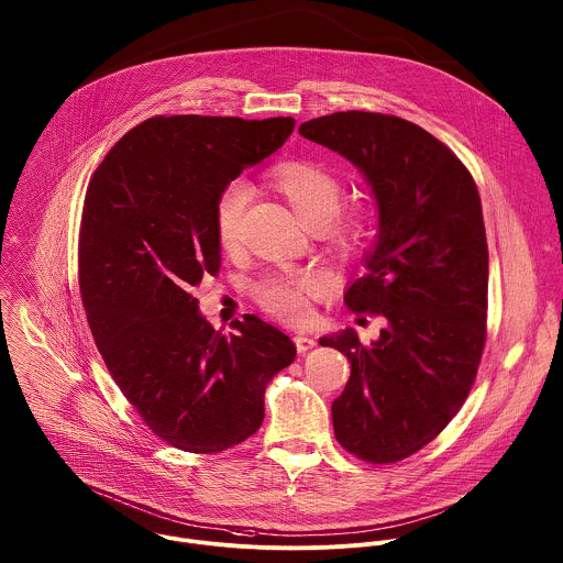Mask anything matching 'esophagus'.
Listing matches in <instances>:
<instances>
[{
  "instance_id": "esophagus-1",
  "label": "esophagus",
  "mask_w": 563,
  "mask_h": 563,
  "mask_svg": "<svg viewBox=\"0 0 563 563\" xmlns=\"http://www.w3.org/2000/svg\"><path fill=\"white\" fill-rule=\"evenodd\" d=\"M294 344H296L298 353H307V351H311V349L316 346V340H313V338H307V335H296V338H294Z\"/></svg>"
}]
</instances>
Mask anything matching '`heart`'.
<instances>
[{
  "label": "heart",
  "mask_w": 563,
  "mask_h": 563,
  "mask_svg": "<svg viewBox=\"0 0 563 563\" xmlns=\"http://www.w3.org/2000/svg\"><path fill=\"white\" fill-rule=\"evenodd\" d=\"M269 179L307 228L324 230L327 243L338 256H355L364 250L371 236V214L362 206L340 210L344 184L331 168L313 159H291L278 164ZM247 201L250 188L243 181H230L217 195L214 232L225 252L241 243ZM324 291L327 280L320 274L302 272L267 276L256 285L254 296L274 316L300 322L311 311V298Z\"/></svg>",
  "instance_id": "b5f03b06"
}]
</instances>
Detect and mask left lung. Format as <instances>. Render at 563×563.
<instances>
[{
	"label": "left lung",
	"mask_w": 563,
	"mask_h": 563,
	"mask_svg": "<svg viewBox=\"0 0 563 563\" xmlns=\"http://www.w3.org/2000/svg\"><path fill=\"white\" fill-rule=\"evenodd\" d=\"M298 131L355 164L377 201L375 247L344 302L386 324L368 346L353 329L320 344L351 364L331 406L335 439L366 463H397L443 432L478 373L489 287L481 195L465 164L404 118L338 111Z\"/></svg>",
	"instance_id": "1"
}]
</instances>
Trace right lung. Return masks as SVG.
Segmentation results:
<instances>
[{
    "instance_id": "right-lung-1",
    "label": "right lung",
    "mask_w": 563,
    "mask_h": 563,
    "mask_svg": "<svg viewBox=\"0 0 563 563\" xmlns=\"http://www.w3.org/2000/svg\"><path fill=\"white\" fill-rule=\"evenodd\" d=\"M294 118L157 115L124 133L89 179L78 283L93 342L142 421L168 445L214 454L265 417L294 342L256 316L214 331L195 287L221 269L217 195L291 135Z\"/></svg>"
}]
</instances>
